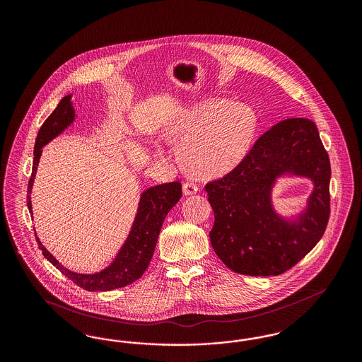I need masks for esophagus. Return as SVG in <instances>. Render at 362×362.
<instances>
[{
  "mask_svg": "<svg viewBox=\"0 0 362 362\" xmlns=\"http://www.w3.org/2000/svg\"><path fill=\"white\" fill-rule=\"evenodd\" d=\"M198 191V186L194 182H185L183 183V194L185 195H192Z\"/></svg>",
  "mask_w": 362,
  "mask_h": 362,
  "instance_id": "34e87169",
  "label": "esophagus"
}]
</instances>
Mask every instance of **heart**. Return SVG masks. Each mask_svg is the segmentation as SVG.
<instances>
[{
  "label": "heart",
  "mask_w": 362,
  "mask_h": 362,
  "mask_svg": "<svg viewBox=\"0 0 362 362\" xmlns=\"http://www.w3.org/2000/svg\"><path fill=\"white\" fill-rule=\"evenodd\" d=\"M257 115L229 100H209L179 115L167 130L179 160L189 173L221 176L235 170L248 153L257 132Z\"/></svg>",
  "instance_id": "b5f03b06"
}]
</instances>
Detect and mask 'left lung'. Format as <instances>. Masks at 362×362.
<instances>
[{
    "instance_id": "8db88e82",
    "label": "left lung",
    "mask_w": 362,
    "mask_h": 362,
    "mask_svg": "<svg viewBox=\"0 0 362 362\" xmlns=\"http://www.w3.org/2000/svg\"><path fill=\"white\" fill-rule=\"evenodd\" d=\"M284 173L310 177L315 189L296 222L279 218L271 204L275 179ZM331 167L313 122L289 118L252 145L240 164L205 189L214 211L209 233L217 257L235 273L279 276L322 239L329 218Z\"/></svg>"
}]
</instances>
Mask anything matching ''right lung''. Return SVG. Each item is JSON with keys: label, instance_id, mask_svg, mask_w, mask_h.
Returning <instances> with one entry per match:
<instances>
[{"label": "right lung", "instance_id": "1", "mask_svg": "<svg viewBox=\"0 0 362 362\" xmlns=\"http://www.w3.org/2000/svg\"><path fill=\"white\" fill-rule=\"evenodd\" d=\"M74 121V108L70 103V95L65 96L52 115L42 124L37 137L35 141L34 163L33 173L28 182L27 192V206L33 214L31 205V189L34 183L35 173L37 163L42 155V148L49 144L52 138L61 134L71 122ZM182 198L180 182H171L165 185H158L155 187L144 191L141 194L137 216L127 240L124 241L121 251L115 257V260L96 274H78L65 269L52 254L43 247V244L36 238L39 250H42L43 257L52 263L64 276H68L77 286L89 292H107L112 289L123 288L133 284L144 272L148 269L149 262L155 252L156 243L158 233L164 223L165 216Z\"/></svg>", "mask_w": 362, "mask_h": 362}]
</instances>
